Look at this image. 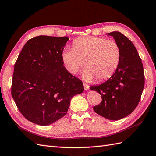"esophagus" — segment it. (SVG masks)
Wrapping results in <instances>:
<instances>
[{
	"mask_svg": "<svg viewBox=\"0 0 156 156\" xmlns=\"http://www.w3.org/2000/svg\"><path fill=\"white\" fill-rule=\"evenodd\" d=\"M83 85H84V89L86 90H88L89 89V85L88 84H86V83H84L83 84Z\"/></svg>",
	"mask_w": 156,
	"mask_h": 156,
	"instance_id": "34e87169",
	"label": "esophagus"
}]
</instances>
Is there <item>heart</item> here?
Wrapping results in <instances>:
<instances>
[{"label":"heart","mask_w":156,"mask_h":156,"mask_svg":"<svg viewBox=\"0 0 156 156\" xmlns=\"http://www.w3.org/2000/svg\"><path fill=\"white\" fill-rule=\"evenodd\" d=\"M62 62L68 72L77 74L85 62L82 76L87 81L109 79L115 73L121 60V49L115 41L105 37L87 36L73 41L72 49L62 53Z\"/></svg>","instance_id":"obj_1"}]
</instances>
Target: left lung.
Listing matches in <instances>:
<instances>
[{
    "label": "left lung",
    "instance_id": "1",
    "mask_svg": "<svg viewBox=\"0 0 156 156\" xmlns=\"http://www.w3.org/2000/svg\"><path fill=\"white\" fill-rule=\"evenodd\" d=\"M111 36L121 49V60L115 73L105 83L90 87L100 94L102 101L93 107L98 115L111 120L130 115L138 105L144 86L142 61L133 44L120 32Z\"/></svg>",
    "mask_w": 156,
    "mask_h": 156
}]
</instances>
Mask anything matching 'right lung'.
Instances as JSON below:
<instances>
[{
	"mask_svg": "<svg viewBox=\"0 0 156 156\" xmlns=\"http://www.w3.org/2000/svg\"><path fill=\"white\" fill-rule=\"evenodd\" d=\"M69 38L38 36L27 41L14 65L12 96L32 123L48 126L66 115L70 100L84 91L83 82L64 66L62 53Z\"/></svg>",
	"mask_w": 156,
	"mask_h": 156,
	"instance_id": "right-lung-1",
	"label": "right lung"
}]
</instances>
